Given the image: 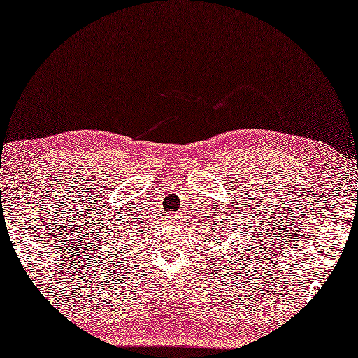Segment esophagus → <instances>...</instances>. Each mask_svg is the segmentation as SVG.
Wrapping results in <instances>:
<instances>
[{
  "mask_svg": "<svg viewBox=\"0 0 358 358\" xmlns=\"http://www.w3.org/2000/svg\"><path fill=\"white\" fill-rule=\"evenodd\" d=\"M173 220H175V219H173Z\"/></svg>",
  "mask_w": 358,
  "mask_h": 358,
  "instance_id": "esophagus-1",
  "label": "esophagus"
}]
</instances>
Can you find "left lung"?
Segmentation results:
<instances>
[{"label": "left lung", "instance_id": "obj_1", "mask_svg": "<svg viewBox=\"0 0 358 358\" xmlns=\"http://www.w3.org/2000/svg\"><path fill=\"white\" fill-rule=\"evenodd\" d=\"M217 243H219V241H217Z\"/></svg>", "mask_w": 358, "mask_h": 358}]
</instances>
